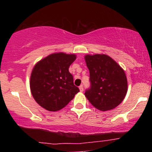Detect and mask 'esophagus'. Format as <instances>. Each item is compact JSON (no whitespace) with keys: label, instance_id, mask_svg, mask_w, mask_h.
Returning <instances> with one entry per match:
<instances>
[{"label":"esophagus","instance_id":"esophagus-1","mask_svg":"<svg viewBox=\"0 0 152 152\" xmlns=\"http://www.w3.org/2000/svg\"><path fill=\"white\" fill-rule=\"evenodd\" d=\"M79 90L81 92H83V85H81V86H79Z\"/></svg>","mask_w":152,"mask_h":152}]
</instances>
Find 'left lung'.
<instances>
[{"mask_svg": "<svg viewBox=\"0 0 152 152\" xmlns=\"http://www.w3.org/2000/svg\"><path fill=\"white\" fill-rule=\"evenodd\" d=\"M89 70L91 86L85 96L91 104L101 111L119 105L127 93V78L123 69L105 54L85 56Z\"/></svg>", "mask_w": 152, "mask_h": 152, "instance_id": "8db88e82", "label": "left lung"}]
</instances>
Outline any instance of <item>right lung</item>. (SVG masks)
<instances>
[{
	"label": "right lung",
	"mask_w": 152,
	"mask_h": 152,
	"mask_svg": "<svg viewBox=\"0 0 152 152\" xmlns=\"http://www.w3.org/2000/svg\"><path fill=\"white\" fill-rule=\"evenodd\" d=\"M76 58L75 54L60 52L50 54L35 65L31 75V91L36 102L45 109L58 111L79 92L69 71Z\"/></svg>",
	"instance_id": "obj_1"
}]
</instances>
